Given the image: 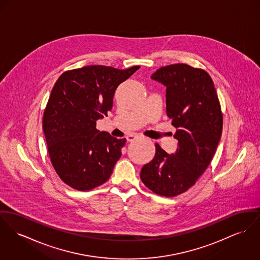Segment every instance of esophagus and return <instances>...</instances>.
I'll return each mask as SVG.
<instances>
[{
	"mask_svg": "<svg viewBox=\"0 0 260 260\" xmlns=\"http://www.w3.org/2000/svg\"><path fill=\"white\" fill-rule=\"evenodd\" d=\"M137 138H138L137 135H129V136L126 137V140H127V141H134Z\"/></svg>",
	"mask_w": 260,
	"mask_h": 260,
	"instance_id": "34e87169",
	"label": "esophagus"
}]
</instances>
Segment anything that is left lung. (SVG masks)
<instances>
[{
    "label": "left lung",
    "mask_w": 260,
    "mask_h": 260,
    "mask_svg": "<svg viewBox=\"0 0 260 260\" xmlns=\"http://www.w3.org/2000/svg\"><path fill=\"white\" fill-rule=\"evenodd\" d=\"M151 78L166 86V114L176 128L178 148L168 154L155 143V155L140 171L153 193L175 197L189 190L208 168L222 131V113L214 82L201 68L177 63Z\"/></svg>",
    "instance_id": "1"
}]
</instances>
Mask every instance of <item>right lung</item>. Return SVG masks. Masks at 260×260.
I'll list each match as a JSON object with an SVG mask.
<instances>
[{
	"mask_svg": "<svg viewBox=\"0 0 260 260\" xmlns=\"http://www.w3.org/2000/svg\"><path fill=\"white\" fill-rule=\"evenodd\" d=\"M138 69L85 66L65 71L54 84L42 127L51 164L71 188L89 191L112 175L126 140L99 132L96 121L108 116L116 89Z\"/></svg>",
	"mask_w": 260,
	"mask_h": 260,
	"instance_id": "add662e5",
	"label": "right lung"
}]
</instances>
